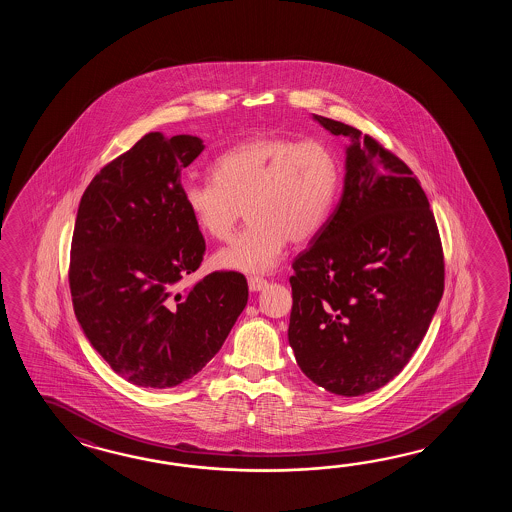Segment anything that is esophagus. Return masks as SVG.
Returning <instances> with one entry per match:
<instances>
[{"label": "esophagus", "instance_id": "1", "mask_svg": "<svg viewBox=\"0 0 512 512\" xmlns=\"http://www.w3.org/2000/svg\"><path fill=\"white\" fill-rule=\"evenodd\" d=\"M263 287H267V280H265V278H261V276H251V278H249V289L254 291V293L261 291Z\"/></svg>", "mask_w": 512, "mask_h": 512}]
</instances>
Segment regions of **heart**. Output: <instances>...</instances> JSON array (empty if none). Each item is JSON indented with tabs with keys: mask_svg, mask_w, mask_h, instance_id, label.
I'll return each mask as SVG.
<instances>
[{
	"mask_svg": "<svg viewBox=\"0 0 512 512\" xmlns=\"http://www.w3.org/2000/svg\"><path fill=\"white\" fill-rule=\"evenodd\" d=\"M212 179H190L181 188L197 229L225 241L243 208L249 218L214 263L229 271L265 272L289 241H309L326 225L337 203L342 168L326 142L258 135L218 155Z\"/></svg>",
	"mask_w": 512,
	"mask_h": 512,
	"instance_id": "obj_1",
	"label": "heart"
}]
</instances>
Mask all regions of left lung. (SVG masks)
<instances>
[{"mask_svg": "<svg viewBox=\"0 0 512 512\" xmlns=\"http://www.w3.org/2000/svg\"><path fill=\"white\" fill-rule=\"evenodd\" d=\"M351 137L344 190L293 261L289 344L300 370L344 397L375 392L410 362L445 289V256L419 179L371 135Z\"/></svg>", "mask_w": 512, "mask_h": 512, "instance_id": "1", "label": "left lung"}]
</instances>
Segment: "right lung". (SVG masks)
Listing matches in <instances>:
<instances>
[{"instance_id":"obj_1","label":"right lung","mask_w":512,"mask_h":512,"mask_svg":"<svg viewBox=\"0 0 512 512\" xmlns=\"http://www.w3.org/2000/svg\"><path fill=\"white\" fill-rule=\"evenodd\" d=\"M203 150L192 135L146 133L93 177L78 205L75 315L111 370L142 388H174L203 370L249 298L236 271L177 291L207 249L181 197V170Z\"/></svg>"}]
</instances>
